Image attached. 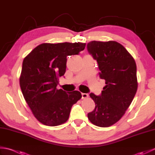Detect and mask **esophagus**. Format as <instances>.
<instances>
[{
  "instance_id": "34e87169",
  "label": "esophagus",
  "mask_w": 155,
  "mask_h": 155,
  "mask_svg": "<svg viewBox=\"0 0 155 155\" xmlns=\"http://www.w3.org/2000/svg\"><path fill=\"white\" fill-rule=\"evenodd\" d=\"M88 97V94L87 93H82V98L84 99V98H87Z\"/></svg>"
}]
</instances>
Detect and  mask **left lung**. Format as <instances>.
Returning a JSON list of instances; mask_svg holds the SVG:
<instances>
[{
  "mask_svg": "<svg viewBox=\"0 0 155 155\" xmlns=\"http://www.w3.org/2000/svg\"><path fill=\"white\" fill-rule=\"evenodd\" d=\"M87 50L97 60L99 77L106 84L100 96L90 94L95 108L88 114V118L96 126L108 127L123 116L137 93L136 62L116 41H91L87 44Z\"/></svg>",
  "mask_w": 155,
  "mask_h": 155,
  "instance_id": "obj_1",
  "label": "left lung"
}]
</instances>
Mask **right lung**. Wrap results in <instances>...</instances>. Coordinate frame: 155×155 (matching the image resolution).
I'll return each instance as SVG.
<instances>
[{
	"label": "right lung",
	"mask_w": 155,
	"mask_h": 155,
	"mask_svg": "<svg viewBox=\"0 0 155 155\" xmlns=\"http://www.w3.org/2000/svg\"><path fill=\"white\" fill-rule=\"evenodd\" d=\"M86 43H42L35 48L22 62L20 87L25 99L37 119L54 127L68 119L72 106L80 100L79 91L66 93L57 89L63 76L67 56L78 54Z\"/></svg>",
	"instance_id": "1"
}]
</instances>
